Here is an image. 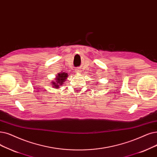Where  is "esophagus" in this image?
Listing matches in <instances>:
<instances>
[{
    "label": "esophagus",
    "mask_w": 157,
    "mask_h": 157,
    "mask_svg": "<svg viewBox=\"0 0 157 157\" xmlns=\"http://www.w3.org/2000/svg\"><path fill=\"white\" fill-rule=\"evenodd\" d=\"M76 72L77 73H79V72H80V71H81V70L79 69H76Z\"/></svg>",
    "instance_id": "obj_1"
}]
</instances>
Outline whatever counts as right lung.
Returning <instances> with one entry per match:
<instances>
[{"instance_id": "1", "label": "right lung", "mask_w": 157, "mask_h": 157, "mask_svg": "<svg viewBox=\"0 0 157 157\" xmlns=\"http://www.w3.org/2000/svg\"><path fill=\"white\" fill-rule=\"evenodd\" d=\"M67 77L68 74L66 72L58 73L56 76V78L54 79V80H52V81H51L52 86L56 88V89L59 88V87H61V86H62L63 82L65 81Z\"/></svg>"}]
</instances>
